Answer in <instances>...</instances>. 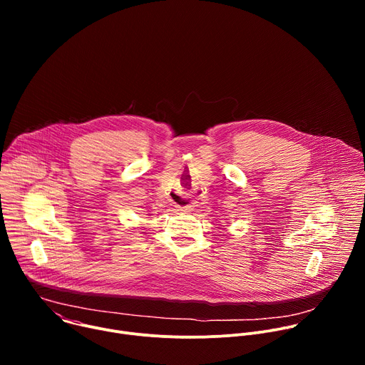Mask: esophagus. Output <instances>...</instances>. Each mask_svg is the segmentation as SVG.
Here are the masks:
<instances>
[{"mask_svg":"<svg viewBox=\"0 0 365 365\" xmlns=\"http://www.w3.org/2000/svg\"><path fill=\"white\" fill-rule=\"evenodd\" d=\"M176 206H178V210H179V211H183V212H190V211L193 210L192 203H190L189 200H186V199H183V200H182V205H176Z\"/></svg>","mask_w":365,"mask_h":365,"instance_id":"esophagus-1","label":"esophagus"}]
</instances>
